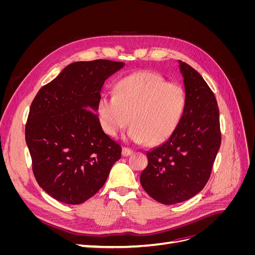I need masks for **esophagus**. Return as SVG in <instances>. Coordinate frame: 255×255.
<instances>
[{
    "label": "esophagus",
    "instance_id": "34e87169",
    "mask_svg": "<svg viewBox=\"0 0 255 255\" xmlns=\"http://www.w3.org/2000/svg\"><path fill=\"white\" fill-rule=\"evenodd\" d=\"M130 154H133V150L128 148V146H123V149H122V155H123V156H128V155H130Z\"/></svg>",
    "mask_w": 255,
    "mask_h": 255
}]
</instances>
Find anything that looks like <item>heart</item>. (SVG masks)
Segmentation results:
<instances>
[{"mask_svg":"<svg viewBox=\"0 0 255 255\" xmlns=\"http://www.w3.org/2000/svg\"><path fill=\"white\" fill-rule=\"evenodd\" d=\"M186 105L180 85L166 83L152 72H138L121 80L116 95L100 98L97 112L106 134L117 136L130 122L128 136L132 141L159 144L179 127Z\"/></svg>","mask_w":255,"mask_h":255,"instance_id":"obj_1","label":"heart"}]
</instances>
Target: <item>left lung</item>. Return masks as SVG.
Listing matches in <instances>:
<instances>
[{"mask_svg": "<svg viewBox=\"0 0 255 255\" xmlns=\"http://www.w3.org/2000/svg\"><path fill=\"white\" fill-rule=\"evenodd\" d=\"M186 105L170 138L146 152L140 183L157 202L171 205L196 196L206 185L221 143L215 95L194 68L179 60Z\"/></svg>", "mask_w": 255, "mask_h": 255, "instance_id": "8db88e82", "label": "left lung"}]
</instances>
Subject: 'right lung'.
Returning a JSON list of instances; mask_svg holds the SVG:
<instances>
[{
    "label": "right lung",
    "instance_id": "obj_1",
    "mask_svg": "<svg viewBox=\"0 0 255 255\" xmlns=\"http://www.w3.org/2000/svg\"><path fill=\"white\" fill-rule=\"evenodd\" d=\"M125 63L98 59L67 66L30 105L25 140L39 186L66 204L102 188L121 146L104 133L97 106L104 82Z\"/></svg>",
    "mask_w": 255,
    "mask_h": 255
}]
</instances>
